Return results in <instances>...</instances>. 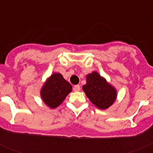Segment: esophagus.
<instances>
[{
  "label": "esophagus",
  "instance_id": "34e87169",
  "mask_svg": "<svg viewBox=\"0 0 153 153\" xmlns=\"http://www.w3.org/2000/svg\"><path fill=\"white\" fill-rule=\"evenodd\" d=\"M79 90H80V86H79V85H75V86H74V91L77 92L79 91Z\"/></svg>",
  "mask_w": 153,
  "mask_h": 153
}]
</instances>
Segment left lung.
Listing matches in <instances>:
<instances>
[{
	"label": "left lung",
	"mask_w": 153,
	"mask_h": 153,
	"mask_svg": "<svg viewBox=\"0 0 153 153\" xmlns=\"http://www.w3.org/2000/svg\"><path fill=\"white\" fill-rule=\"evenodd\" d=\"M83 90L92 103L101 109L109 108L117 99L116 89L96 71L86 75Z\"/></svg>",
	"instance_id": "8db88e82"
}]
</instances>
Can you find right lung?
I'll use <instances>...</instances> for the list:
<instances>
[{
  "mask_svg": "<svg viewBox=\"0 0 153 153\" xmlns=\"http://www.w3.org/2000/svg\"><path fill=\"white\" fill-rule=\"evenodd\" d=\"M72 91V86L59 73H54L46 80L40 90L42 100L51 109L59 106Z\"/></svg>",
  "mask_w": 153,
  "mask_h": 153,
  "instance_id": "obj_1",
  "label": "right lung"
}]
</instances>
